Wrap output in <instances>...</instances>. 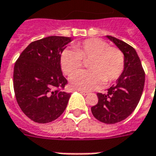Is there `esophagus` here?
<instances>
[{
  "label": "esophagus",
  "mask_w": 156,
  "mask_h": 156,
  "mask_svg": "<svg viewBox=\"0 0 156 156\" xmlns=\"http://www.w3.org/2000/svg\"><path fill=\"white\" fill-rule=\"evenodd\" d=\"M80 92L82 94V95H84V96H87L89 93L88 92H82V91H80Z\"/></svg>",
  "instance_id": "esophagus-1"
}]
</instances>
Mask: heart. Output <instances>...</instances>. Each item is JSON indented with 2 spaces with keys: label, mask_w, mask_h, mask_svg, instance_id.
Masks as SVG:
<instances>
[{
  "label": "heart",
  "mask_w": 156,
  "mask_h": 156,
  "mask_svg": "<svg viewBox=\"0 0 156 156\" xmlns=\"http://www.w3.org/2000/svg\"><path fill=\"white\" fill-rule=\"evenodd\" d=\"M83 60H89L90 69L79 72L70 79L72 87L82 92H90L99 88L104 82L107 85L116 80L125 66L121 50L111 47L105 41L89 39L76 44L75 49H64L60 58L62 70L67 76H73L82 67Z\"/></svg>",
  "instance_id": "b5f03b06"
}]
</instances>
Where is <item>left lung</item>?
I'll return each mask as SVG.
<instances>
[{"instance_id":"1","label":"left lung","mask_w":156,"mask_h":156,"mask_svg":"<svg viewBox=\"0 0 156 156\" xmlns=\"http://www.w3.org/2000/svg\"><path fill=\"white\" fill-rule=\"evenodd\" d=\"M124 54L125 66L116 83L105 94L98 93V102L91 108L93 116L105 124L125 120L136 109L144 87L145 74L133 47L121 40L106 35Z\"/></svg>"}]
</instances>
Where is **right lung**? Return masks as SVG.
Wrapping results in <instances>:
<instances>
[{"instance_id": "obj_1", "label": "right lung", "mask_w": 156, "mask_h": 156, "mask_svg": "<svg viewBox=\"0 0 156 156\" xmlns=\"http://www.w3.org/2000/svg\"><path fill=\"white\" fill-rule=\"evenodd\" d=\"M71 41V37L52 35L33 41L15 63V97L23 112L35 122L54 121L67 107L70 93L63 91L67 80L60 58Z\"/></svg>"}]
</instances>
